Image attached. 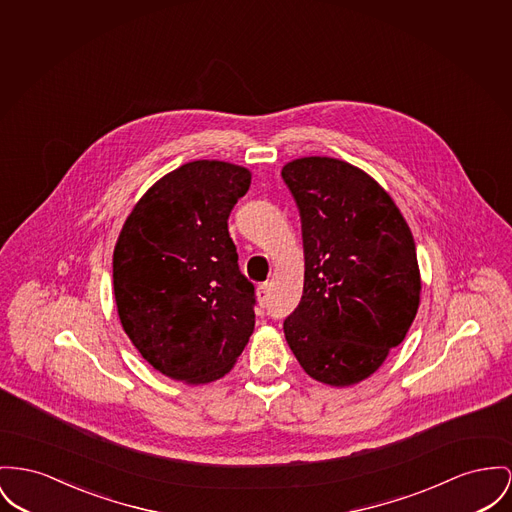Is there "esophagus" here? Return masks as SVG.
<instances>
[{
	"instance_id": "esophagus-1",
	"label": "esophagus",
	"mask_w": 512,
	"mask_h": 512,
	"mask_svg": "<svg viewBox=\"0 0 512 512\" xmlns=\"http://www.w3.org/2000/svg\"><path fill=\"white\" fill-rule=\"evenodd\" d=\"M268 297H270V285L268 283L258 285V301H260L262 307L268 305Z\"/></svg>"
}]
</instances>
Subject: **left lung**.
<instances>
[{"label":"left lung","mask_w":512,"mask_h":512,"mask_svg":"<svg viewBox=\"0 0 512 512\" xmlns=\"http://www.w3.org/2000/svg\"><path fill=\"white\" fill-rule=\"evenodd\" d=\"M281 176L303 229L305 287L283 322L308 376L351 386L400 345L419 308L415 242L398 205L369 174L332 157H303Z\"/></svg>","instance_id":"left-lung-1"}]
</instances>
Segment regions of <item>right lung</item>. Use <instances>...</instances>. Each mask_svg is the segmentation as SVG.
Wrapping results in <instances>:
<instances>
[{"label": "right lung", "mask_w": 512, "mask_h": 512, "mask_svg": "<svg viewBox=\"0 0 512 512\" xmlns=\"http://www.w3.org/2000/svg\"><path fill=\"white\" fill-rule=\"evenodd\" d=\"M248 169L192 161L157 180L114 246L124 332L159 373L188 384L227 375L254 332V285L240 273L227 219Z\"/></svg>", "instance_id": "obj_1"}]
</instances>
